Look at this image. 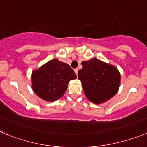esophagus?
Listing matches in <instances>:
<instances>
[{
	"mask_svg": "<svg viewBox=\"0 0 147 147\" xmlns=\"http://www.w3.org/2000/svg\"><path fill=\"white\" fill-rule=\"evenodd\" d=\"M74 71H75V74H76V75H78V68H77V69H75V70H74Z\"/></svg>",
	"mask_w": 147,
	"mask_h": 147,
	"instance_id": "obj_1",
	"label": "esophagus"
}]
</instances>
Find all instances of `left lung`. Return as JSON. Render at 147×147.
I'll return each mask as SVG.
<instances>
[{
    "mask_svg": "<svg viewBox=\"0 0 147 147\" xmlns=\"http://www.w3.org/2000/svg\"><path fill=\"white\" fill-rule=\"evenodd\" d=\"M81 64L83 68L78 71V76L90 101L100 104L117 93L121 79L117 68L95 58L84 61Z\"/></svg>",
    "mask_w": 147,
    "mask_h": 147,
    "instance_id": "1",
    "label": "left lung"
}]
</instances>
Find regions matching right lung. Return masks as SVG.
I'll return each mask as SVG.
<instances>
[{
  "label": "right lung",
  "instance_id": "1",
  "mask_svg": "<svg viewBox=\"0 0 147 147\" xmlns=\"http://www.w3.org/2000/svg\"><path fill=\"white\" fill-rule=\"evenodd\" d=\"M76 78L69 64L53 59L33 72L32 88L34 93L42 100L53 102L64 94L69 80Z\"/></svg>",
  "mask_w": 147,
  "mask_h": 147
}]
</instances>
